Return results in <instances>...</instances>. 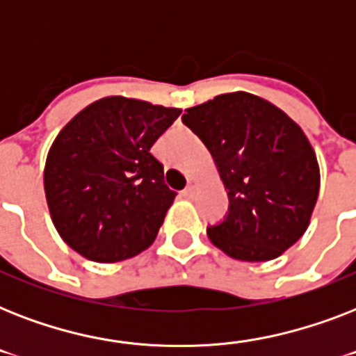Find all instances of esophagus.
I'll list each match as a JSON object with an SVG mask.
<instances>
[{
  "mask_svg": "<svg viewBox=\"0 0 356 356\" xmlns=\"http://www.w3.org/2000/svg\"><path fill=\"white\" fill-rule=\"evenodd\" d=\"M181 195H183L184 200H192V197H194V195H195V186L188 184V186H186V188H184L183 192H181Z\"/></svg>",
  "mask_w": 356,
  "mask_h": 356,
  "instance_id": "1",
  "label": "esophagus"
}]
</instances>
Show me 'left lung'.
Returning a JSON list of instances; mask_svg holds the SVG:
<instances>
[{
	"mask_svg": "<svg viewBox=\"0 0 356 356\" xmlns=\"http://www.w3.org/2000/svg\"><path fill=\"white\" fill-rule=\"evenodd\" d=\"M184 113L229 195L227 218L207 229L211 242L236 260L277 259L305 234L320 192V166L303 129L248 92Z\"/></svg>",
	"mask_w": 356,
	"mask_h": 356,
	"instance_id": "left-lung-1",
	"label": "left lung"
}]
</instances>
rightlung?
Wrapping results in <instances>:
<instances>
[{"mask_svg":"<svg viewBox=\"0 0 356 356\" xmlns=\"http://www.w3.org/2000/svg\"><path fill=\"white\" fill-rule=\"evenodd\" d=\"M179 114L181 108L108 96L57 134L44 190L53 225L74 251L108 264L155 242L175 192L149 149Z\"/></svg>","mask_w":356,"mask_h":356,"instance_id":"obj_1","label":"right lung"}]
</instances>
